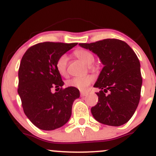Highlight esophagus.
I'll return each instance as SVG.
<instances>
[{"mask_svg": "<svg viewBox=\"0 0 156 156\" xmlns=\"http://www.w3.org/2000/svg\"><path fill=\"white\" fill-rule=\"evenodd\" d=\"M86 95H87V93H85V92H81V93H80V96H81V97H85V96H86Z\"/></svg>", "mask_w": 156, "mask_h": 156, "instance_id": "obj_1", "label": "esophagus"}]
</instances>
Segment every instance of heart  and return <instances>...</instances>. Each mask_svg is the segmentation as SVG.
Masks as SVG:
<instances>
[{"instance_id": "1", "label": "heart", "mask_w": 156, "mask_h": 156, "mask_svg": "<svg viewBox=\"0 0 156 156\" xmlns=\"http://www.w3.org/2000/svg\"><path fill=\"white\" fill-rule=\"evenodd\" d=\"M73 55L78 59L83 61L85 64L88 66L90 70H95L96 67L94 62L95 60V57L94 54L90 51L84 49V48H78L73 51ZM68 66V57L66 55L59 56L56 62V69L60 75L65 76L67 73ZM94 77L90 74H87L83 76H77L69 79L66 81V85L69 87H72L78 90L84 91L94 81Z\"/></svg>"}]
</instances>
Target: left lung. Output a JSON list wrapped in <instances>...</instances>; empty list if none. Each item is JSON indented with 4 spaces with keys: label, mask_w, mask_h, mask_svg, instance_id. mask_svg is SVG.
Here are the masks:
<instances>
[{
    "label": "left lung",
    "mask_w": 156,
    "mask_h": 156,
    "mask_svg": "<svg viewBox=\"0 0 156 156\" xmlns=\"http://www.w3.org/2000/svg\"><path fill=\"white\" fill-rule=\"evenodd\" d=\"M79 45L97 54L105 66L94 85L101 90L97 93V104L91 108L93 116L104 125H124L134 114L141 97L139 58L125 42L119 39ZM108 90L110 94L106 95Z\"/></svg>",
    "instance_id": "8db88e82"
}]
</instances>
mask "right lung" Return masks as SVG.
Segmentation results:
<instances>
[{
	"label": "right lung",
	"mask_w": 156,
	"mask_h": 156,
	"mask_svg": "<svg viewBox=\"0 0 156 156\" xmlns=\"http://www.w3.org/2000/svg\"><path fill=\"white\" fill-rule=\"evenodd\" d=\"M76 43L44 42L29 48L18 70V92L26 116L39 129L53 130L63 126L71 116L78 89L62 88L63 81L56 69L59 56ZM55 89L57 92L52 93Z\"/></svg>",
	"instance_id": "obj_1"
}]
</instances>
